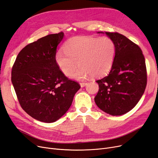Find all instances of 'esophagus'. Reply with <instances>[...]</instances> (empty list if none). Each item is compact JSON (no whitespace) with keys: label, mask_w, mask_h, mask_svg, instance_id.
Returning <instances> with one entry per match:
<instances>
[{"label":"esophagus","mask_w":158,"mask_h":158,"mask_svg":"<svg viewBox=\"0 0 158 158\" xmlns=\"http://www.w3.org/2000/svg\"><path fill=\"white\" fill-rule=\"evenodd\" d=\"M80 85H81V87L83 88V87H85V86L87 85V83H80Z\"/></svg>","instance_id":"34e87169"}]
</instances>
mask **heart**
I'll return each mask as SVG.
<instances>
[{"mask_svg":"<svg viewBox=\"0 0 158 158\" xmlns=\"http://www.w3.org/2000/svg\"><path fill=\"white\" fill-rule=\"evenodd\" d=\"M116 53L114 40L108 37H73L64 44V51H58L55 57L59 70L66 76L83 80L90 75L101 77L112 67Z\"/></svg>","mask_w":158,"mask_h":158,"instance_id":"heart-1","label":"heart"}]
</instances>
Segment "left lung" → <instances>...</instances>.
Segmentation results:
<instances>
[{
	"mask_svg": "<svg viewBox=\"0 0 158 158\" xmlns=\"http://www.w3.org/2000/svg\"><path fill=\"white\" fill-rule=\"evenodd\" d=\"M105 33L114 40L116 53L107 76L96 81L99 91L95 104L112 115H121L135 107L147 86L145 60L140 48L118 33Z\"/></svg>",
	"mask_w": 158,
	"mask_h": 158,
	"instance_id": "left-lung-1",
	"label": "left lung"
}]
</instances>
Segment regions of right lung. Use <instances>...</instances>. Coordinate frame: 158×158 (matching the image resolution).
<instances>
[{
    "mask_svg": "<svg viewBox=\"0 0 158 158\" xmlns=\"http://www.w3.org/2000/svg\"><path fill=\"white\" fill-rule=\"evenodd\" d=\"M64 34H50L25 46L11 72L19 103L31 117L44 123L57 121L70 108L81 86L68 79L55 57Z\"/></svg>",
    "mask_w": 158,
    "mask_h": 158,
    "instance_id": "1",
    "label": "right lung"
}]
</instances>
